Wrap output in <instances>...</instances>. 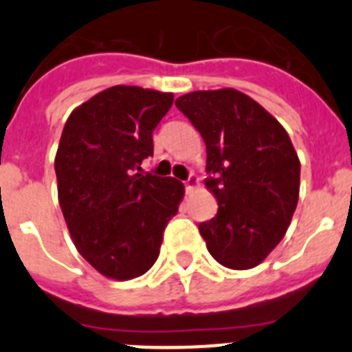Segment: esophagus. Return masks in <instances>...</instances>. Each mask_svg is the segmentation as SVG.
<instances>
[{"instance_id": "34e87169", "label": "esophagus", "mask_w": 352, "mask_h": 352, "mask_svg": "<svg viewBox=\"0 0 352 352\" xmlns=\"http://www.w3.org/2000/svg\"><path fill=\"white\" fill-rule=\"evenodd\" d=\"M197 186H199V178H197V176H195V174H190V176H188V179H186V182H185L186 192L195 190Z\"/></svg>"}]
</instances>
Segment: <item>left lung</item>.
Segmentation results:
<instances>
[{
	"label": "left lung",
	"mask_w": 352,
	"mask_h": 352,
	"mask_svg": "<svg viewBox=\"0 0 352 352\" xmlns=\"http://www.w3.org/2000/svg\"><path fill=\"white\" fill-rule=\"evenodd\" d=\"M206 144L208 190L219 211L199 232L222 266L248 270L280 243L300 195V160L284 126L232 88L179 96Z\"/></svg>",
	"instance_id": "8db88e82"
}]
</instances>
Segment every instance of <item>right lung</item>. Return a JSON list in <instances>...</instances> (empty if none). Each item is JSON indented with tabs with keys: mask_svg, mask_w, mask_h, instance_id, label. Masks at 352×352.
Wrapping results in <instances>:
<instances>
[{
	"mask_svg": "<svg viewBox=\"0 0 352 352\" xmlns=\"http://www.w3.org/2000/svg\"><path fill=\"white\" fill-rule=\"evenodd\" d=\"M173 100V93L113 86L65 123L54 160L60 206L79 254L107 278L144 275L178 213L183 183L139 173Z\"/></svg>",
	"mask_w": 352,
	"mask_h": 352,
	"instance_id": "obj_1",
	"label": "right lung"
}]
</instances>
